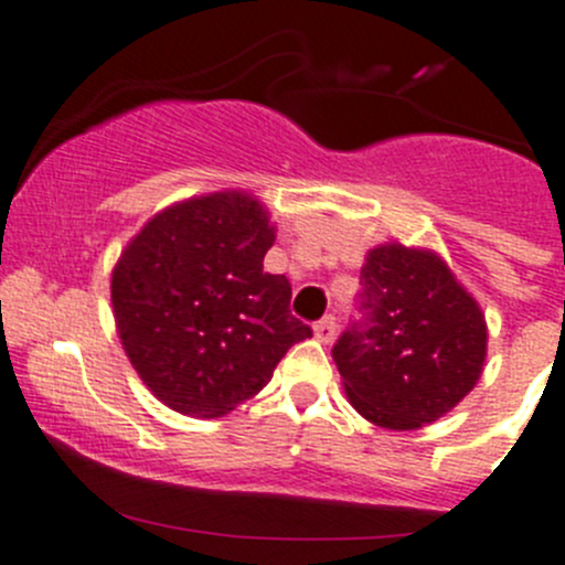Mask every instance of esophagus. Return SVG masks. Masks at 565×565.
<instances>
[{
	"instance_id": "obj_1",
	"label": "esophagus",
	"mask_w": 565,
	"mask_h": 565,
	"mask_svg": "<svg viewBox=\"0 0 565 565\" xmlns=\"http://www.w3.org/2000/svg\"><path fill=\"white\" fill-rule=\"evenodd\" d=\"M312 329H315V337H318L320 342H331L334 340V331H337V318L334 315H326V318L318 320Z\"/></svg>"
}]
</instances>
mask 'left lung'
<instances>
[{
	"instance_id": "1",
	"label": "left lung",
	"mask_w": 565,
	"mask_h": 565,
	"mask_svg": "<svg viewBox=\"0 0 565 565\" xmlns=\"http://www.w3.org/2000/svg\"><path fill=\"white\" fill-rule=\"evenodd\" d=\"M360 312L331 356L348 402L382 429H418L479 382L488 326L437 253L398 242L367 250Z\"/></svg>"
}]
</instances>
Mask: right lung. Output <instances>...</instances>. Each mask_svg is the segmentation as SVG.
<instances>
[{
    "instance_id": "add662e5",
    "label": "right lung",
    "mask_w": 565,
    "mask_h": 565,
    "mask_svg": "<svg viewBox=\"0 0 565 565\" xmlns=\"http://www.w3.org/2000/svg\"><path fill=\"white\" fill-rule=\"evenodd\" d=\"M276 242L265 205L214 192L158 211L110 276L130 365L158 402L220 418L270 382L312 329L289 315L287 276L265 273Z\"/></svg>"
}]
</instances>
